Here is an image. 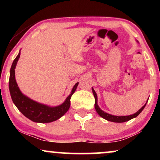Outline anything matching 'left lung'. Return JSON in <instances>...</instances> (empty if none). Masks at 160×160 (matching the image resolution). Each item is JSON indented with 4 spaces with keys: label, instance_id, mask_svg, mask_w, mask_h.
<instances>
[{
    "label": "left lung",
    "instance_id": "1",
    "mask_svg": "<svg viewBox=\"0 0 160 160\" xmlns=\"http://www.w3.org/2000/svg\"><path fill=\"white\" fill-rule=\"evenodd\" d=\"M92 92H93V95H94V97H95V110L97 111L98 114H99L100 117L103 118V119L108 120V121H110V122H127V121H129V120L133 119V118L136 117L138 116L140 113L143 110V108H145L146 103L144 105V106L142 107V108L140 109L139 111H138L136 113H134V114H132V115H130V116H122V117H117V116H113V115H111V114H108V113H107L106 112H104V111H102L101 109L99 108V106H98V97H97V95H96V92L94 90V89L92 88Z\"/></svg>",
    "mask_w": 160,
    "mask_h": 160
}]
</instances>
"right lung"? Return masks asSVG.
Wrapping results in <instances>:
<instances>
[{"label": "right lung", "instance_id": "right-lung-1", "mask_svg": "<svg viewBox=\"0 0 160 160\" xmlns=\"http://www.w3.org/2000/svg\"><path fill=\"white\" fill-rule=\"evenodd\" d=\"M19 57H20V52L14 59L10 70L9 91L12 101L14 102L15 106L24 116L32 120V122L48 123V122L56 121L57 119H60L68 111L70 106H71V98L74 92L76 91L78 83H76L74 85L71 93L66 98L65 101L60 106L49 107L33 101L32 100L22 95V93L19 90L18 85L16 82V79H15L14 69L16 68L17 62Z\"/></svg>", "mask_w": 160, "mask_h": 160}]
</instances>
